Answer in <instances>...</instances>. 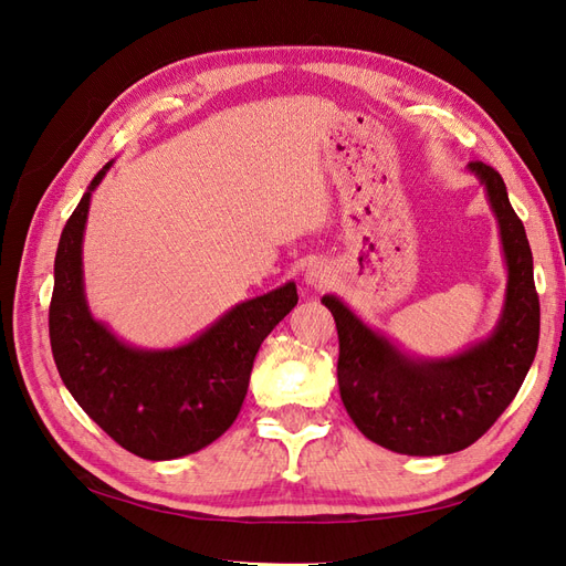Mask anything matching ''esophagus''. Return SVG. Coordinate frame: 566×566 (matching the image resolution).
<instances>
[{"instance_id":"34e87169","label":"esophagus","mask_w":566,"mask_h":566,"mask_svg":"<svg viewBox=\"0 0 566 566\" xmlns=\"http://www.w3.org/2000/svg\"><path fill=\"white\" fill-rule=\"evenodd\" d=\"M331 281V266H325L323 262H314L310 264V269H306V283L314 285V287H321Z\"/></svg>"}]
</instances>
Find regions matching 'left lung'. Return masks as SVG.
<instances>
[{"instance_id":"left-lung-1","label":"left lung","mask_w":566,"mask_h":566,"mask_svg":"<svg viewBox=\"0 0 566 566\" xmlns=\"http://www.w3.org/2000/svg\"><path fill=\"white\" fill-rule=\"evenodd\" d=\"M468 169L486 188L507 264L503 314L486 339L449 358H413L335 295L321 300L337 325L342 403L358 430L394 453L468 449L517 397L538 349L541 304L524 224L493 167L476 160Z\"/></svg>"}]
</instances>
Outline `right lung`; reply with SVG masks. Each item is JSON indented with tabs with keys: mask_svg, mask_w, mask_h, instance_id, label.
Wrapping results in <instances>:
<instances>
[{
	"mask_svg": "<svg viewBox=\"0 0 566 566\" xmlns=\"http://www.w3.org/2000/svg\"><path fill=\"white\" fill-rule=\"evenodd\" d=\"M92 179L61 233L49 304V339L59 375L101 430L129 453L172 460L196 453L233 424L264 337L297 304L295 283L235 304L208 331L175 349H136L96 321L84 300L82 238Z\"/></svg>",
	"mask_w": 566,
	"mask_h": 566,
	"instance_id": "right-lung-1",
	"label": "right lung"
}]
</instances>
